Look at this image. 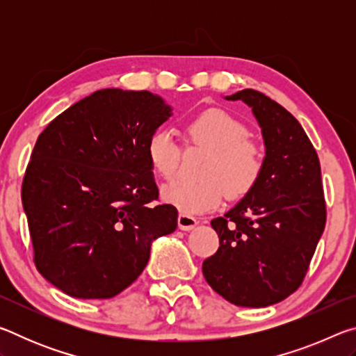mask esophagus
<instances>
[{
    "instance_id": "1",
    "label": "esophagus",
    "mask_w": 356,
    "mask_h": 356,
    "mask_svg": "<svg viewBox=\"0 0 356 356\" xmlns=\"http://www.w3.org/2000/svg\"><path fill=\"white\" fill-rule=\"evenodd\" d=\"M177 225H179V229H182V231H191V229H195L197 226V220L191 215L180 213L177 218Z\"/></svg>"
}]
</instances>
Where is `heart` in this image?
Segmentation results:
<instances>
[{
    "label": "heart",
    "instance_id": "1",
    "mask_svg": "<svg viewBox=\"0 0 356 356\" xmlns=\"http://www.w3.org/2000/svg\"><path fill=\"white\" fill-rule=\"evenodd\" d=\"M186 136L210 149L201 170L202 179H179L161 190L163 201L182 213H202L220 206L225 195L238 200L254 188L264 170V156L257 144L248 140L246 125L220 108H210L191 118ZM149 165L160 177L176 174L180 149L170 130L159 129L146 143Z\"/></svg>",
    "mask_w": 356,
    "mask_h": 356
}]
</instances>
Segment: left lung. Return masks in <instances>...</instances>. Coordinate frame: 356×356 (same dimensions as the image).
Masks as SVG:
<instances>
[{
    "label": "left lung",
    "instance_id": "obj_1",
    "mask_svg": "<svg viewBox=\"0 0 356 356\" xmlns=\"http://www.w3.org/2000/svg\"><path fill=\"white\" fill-rule=\"evenodd\" d=\"M226 100L251 108L262 131L261 179L212 220L220 248L202 264L222 298L245 308L280 303L300 287L327 221L321 163L303 127L267 95L243 89Z\"/></svg>",
    "mask_w": 356,
    "mask_h": 356
}]
</instances>
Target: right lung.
Wrapping results in <instances>:
<instances>
[{
    "instance_id": "obj_1",
    "label": "right lung",
    "mask_w": 356,
    "mask_h": 356,
    "mask_svg": "<svg viewBox=\"0 0 356 356\" xmlns=\"http://www.w3.org/2000/svg\"><path fill=\"white\" fill-rule=\"evenodd\" d=\"M172 116L149 91L108 88L39 135L22 201L39 273L75 298L116 297L143 273L155 238L177 227L159 200L146 143Z\"/></svg>"
}]
</instances>
